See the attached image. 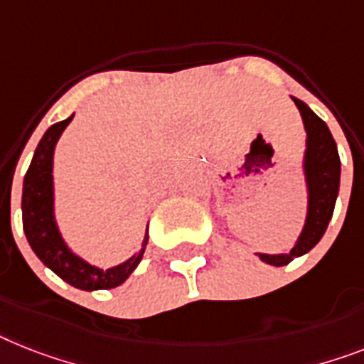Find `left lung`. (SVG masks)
<instances>
[{
    "instance_id": "1",
    "label": "left lung",
    "mask_w": 364,
    "mask_h": 364,
    "mask_svg": "<svg viewBox=\"0 0 364 364\" xmlns=\"http://www.w3.org/2000/svg\"><path fill=\"white\" fill-rule=\"evenodd\" d=\"M297 109L303 117V124L307 130V152H305V175L309 186V212L303 232L288 255H262L266 264L287 266L296 257L309 253L326 232L329 219L335 210L341 184V158L337 152V143L326 122L305 104L297 100Z\"/></svg>"
}]
</instances>
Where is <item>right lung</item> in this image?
<instances>
[{
	"mask_svg": "<svg viewBox=\"0 0 364 364\" xmlns=\"http://www.w3.org/2000/svg\"><path fill=\"white\" fill-rule=\"evenodd\" d=\"M68 119L55 122L42 135L35 154H33L31 165L23 178V193H22V221L26 238L31 245L44 266L52 269L55 275L67 281L72 287L80 290H107L122 284L130 273L137 268L141 257L145 253V245L149 242V232L143 242V249L139 255H134L130 260H126L121 266L111 269L95 268L85 260L72 253L65 245L63 238L57 230L55 219H53V180H52V165H53V149L59 139V135L67 128Z\"/></svg>",
	"mask_w": 364,
	"mask_h": 364,
	"instance_id": "right-lung-1",
	"label": "right lung"
}]
</instances>
